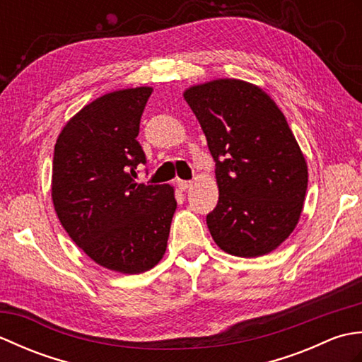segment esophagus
Instances as JSON below:
<instances>
[{"label": "esophagus", "instance_id": "34e87169", "mask_svg": "<svg viewBox=\"0 0 362 362\" xmlns=\"http://www.w3.org/2000/svg\"><path fill=\"white\" fill-rule=\"evenodd\" d=\"M175 185L179 187L182 191H185V189H188L191 185H193V182H191V180H180V179H177V180H175Z\"/></svg>", "mask_w": 362, "mask_h": 362}]
</instances>
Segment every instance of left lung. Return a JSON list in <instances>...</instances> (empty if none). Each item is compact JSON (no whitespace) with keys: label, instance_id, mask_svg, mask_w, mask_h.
<instances>
[{"label":"left lung","instance_id":"left-lung-1","mask_svg":"<svg viewBox=\"0 0 362 362\" xmlns=\"http://www.w3.org/2000/svg\"><path fill=\"white\" fill-rule=\"evenodd\" d=\"M216 161L219 201L206 214L214 243L235 257L275 250L296 228L308 166L286 118L263 88L216 79L185 90Z\"/></svg>","mask_w":362,"mask_h":362}]
</instances>
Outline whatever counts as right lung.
<instances>
[{
	"mask_svg": "<svg viewBox=\"0 0 362 362\" xmlns=\"http://www.w3.org/2000/svg\"><path fill=\"white\" fill-rule=\"evenodd\" d=\"M151 87L107 93L60 132L51 196L66 233L87 255L121 274L149 271L163 258L177 202L169 185L136 183L146 156L136 141Z\"/></svg>",
	"mask_w": 362,
	"mask_h": 362,
	"instance_id": "add662e5",
	"label": "right lung"
}]
</instances>
